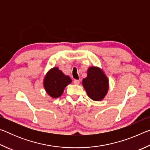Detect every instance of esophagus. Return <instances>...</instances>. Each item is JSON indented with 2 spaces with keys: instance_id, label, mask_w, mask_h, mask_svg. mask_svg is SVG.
I'll use <instances>...</instances> for the list:
<instances>
[{
  "instance_id": "obj_1",
  "label": "esophagus",
  "mask_w": 150,
  "mask_h": 150,
  "mask_svg": "<svg viewBox=\"0 0 150 150\" xmlns=\"http://www.w3.org/2000/svg\"><path fill=\"white\" fill-rule=\"evenodd\" d=\"M73 83H74V84H75V85H79L80 83V81L77 80V79H75L74 81H73Z\"/></svg>"
}]
</instances>
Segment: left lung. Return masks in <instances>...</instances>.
Returning <instances> with one entry per match:
<instances>
[{
    "instance_id": "8db88e82",
    "label": "left lung",
    "mask_w": 150,
    "mask_h": 150,
    "mask_svg": "<svg viewBox=\"0 0 150 150\" xmlns=\"http://www.w3.org/2000/svg\"><path fill=\"white\" fill-rule=\"evenodd\" d=\"M82 84L88 96L93 100H101L108 88L106 75L100 69L91 67L87 71V77L83 79Z\"/></svg>"
}]
</instances>
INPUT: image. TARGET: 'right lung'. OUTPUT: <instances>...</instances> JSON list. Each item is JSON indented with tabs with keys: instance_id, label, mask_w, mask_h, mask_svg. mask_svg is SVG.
Returning a JSON list of instances; mask_svg holds the SVG:
<instances>
[{
	"instance_id": "1",
	"label": "right lung",
	"mask_w": 150,
	"mask_h": 150,
	"mask_svg": "<svg viewBox=\"0 0 150 150\" xmlns=\"http://www.w3.org/2000/svg\"><path fill=\"white\" fill-rule=\"evenodd\" d=\"M71 82L70 77L65 75L57 67H54L47 73L44 85L47 94L53 98H57L62 95L65 87Z\"/></svg>"
}]
</instances>
